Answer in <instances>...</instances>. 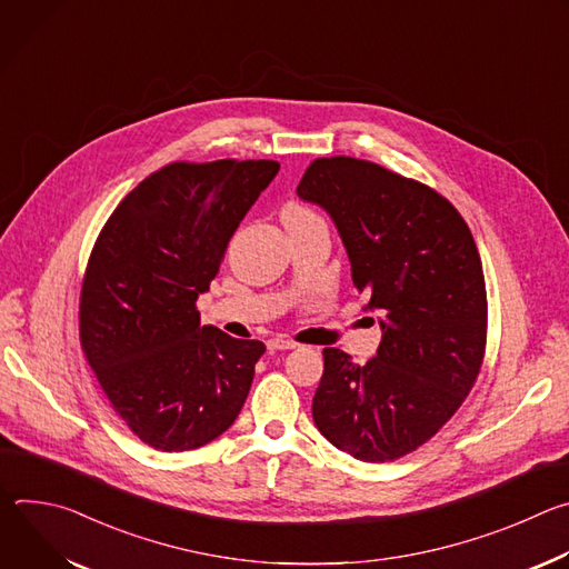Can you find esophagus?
Listing matches in <instances>:
<instances>
[{"label": "esophagus", "mask_w": 569, "mask_h": 569, "mask_svg": "<svg viewBox=\"0 0 569 569\" xmlns=\"http://www.w3.org/2000/svg\"><path fill=\"white\" fill-rule=\"evenodd\" d=\"M297 347H299L297 342H292V340H288V338H281V336L268 340V349H270V351H290V349H297Z\"/></svg>", "instance_id": "esophagus-1"}]
</instances>
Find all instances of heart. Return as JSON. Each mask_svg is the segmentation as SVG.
I'll list each match as a JSON object with an SVG mask.
<instances>
[{"label": "heart", "mask_w": 569, "mask_h": 569, "mask_svg": "<svg viewBox=\"0 0 569 569\" xmlns=\"http://www.w3.org/2000/svg\"><path fill=\"white\" fill-rule=\"evenodd\" d=\"M281 216H283V222H301V220H308V218H317L306 204H301V202H297V200H290V202L283 207Z\"/></svg>", "instance_id": "obj_1"}]
</instances>
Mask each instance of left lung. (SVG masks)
Masks as SVG:
<instances>
[{"instance_id":"8db88e82","label":"left lung","mask_w":569,"mask_h":569,"mask_svg":"<svg viewBox=\"0 0 569 569\" xmlns=\"http://www.w3.org/2000/svg\"><path fill=\"white\" fill-rule=\"evenodd\" d=\"M297 196L327 211L382 340L367 365L323 349L317 430L360 461L423 446L468 396L486 347L479 252L459 211L426 184L353 157L315 159Z\"/></svg>"}]
</instances>
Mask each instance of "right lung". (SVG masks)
<instances>
[{
	"instance_id": "add662e5",
	"label": "right lung",
	"mask_w": 569,
	"mask_h": 569,
	"mask_svg": "<svg viewBox=\"0 0 569 569\" xmlns=\"http://www.w3.org/2000/svg\"><path fill=\"white\" fill-rule=\"evenodd\" d=\"M279 173L270 159L176 161L106 222L80 292V342L114 412L164 452L218 439L246 402L259 340L202 327L229 238Z\"/></svg>"
}]
</instances>
